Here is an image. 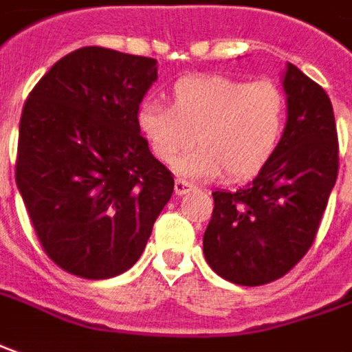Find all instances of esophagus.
Masks as SVG:
<instances>
[{"mask_svg": "<svg viewBox=\"0 0 352 352\" xmlns=\"http://www.w3.org/2000/svg\"><path fill=\"white\" fill-rule=\"evenodd\" d=\"M192 190V185L190 183H186V181H183V179H177L175 181V195L177 196H183L186 195V192H190Z\"/></svg>", "mask_w": 352, "mask_h": 352, "instance_id": "1", "label": "esophagus"}]
</instances>
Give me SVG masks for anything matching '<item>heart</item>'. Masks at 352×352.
<instances>
[{
	"mask_svg": "<svg viewBox=\"0 0 352 352\" xmlns=\"http://www.w3.org/2000/svg\"><path fill=\"white\" fill-rule=\"evenodd\" d=\"M287 102L270 80L248 82L226 75H196L177 80L169 107L144 104L136 125L154 156L173 164L188 179H216L223 171L233 179L256 173L274 154L283 135Z\"/></svg>",
	"mask_w": 352,
	"mask_h": 352,
	"instance_id": "b5f03b06",
	"label": "heart"
}]
</instances>
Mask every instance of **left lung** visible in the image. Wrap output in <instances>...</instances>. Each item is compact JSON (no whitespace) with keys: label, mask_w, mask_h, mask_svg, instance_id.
<instances>
[{"label":"left lung","mask_w":352,"mask_h":352,"mask_svg":"<svg viewBox=\"0 0 352 352\" xmlns=\"http://www.w3.org/2000/svg\"><path fill=\"white\" fill-rule=\"evenodd\" d=\"M281 86L287 123L274 154L252 183L212 192L204 256L236 285L276 281L307 254L336 185L339 146L329 98L293 63Z\"/></svg>","instance_id":"left-lung-1"}]
</instances>
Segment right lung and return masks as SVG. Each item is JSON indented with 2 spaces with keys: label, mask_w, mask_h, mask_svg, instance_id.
Here are the masks:
<instances>
[{
  "label": "right lung",
  "mask_w": 352,
  "mask_h": 352,
  "mask_svg": "<svg viewBox=\"0 0 352 352\" xmlns=\"http://www.w3.org/2000/svg\"><path fill=\"white\" fill-rule=\"evenodd\" d=\"M156 80V59L88 45L61 57L26 98L16 188L45 254L73 276L126 272L173 195V175L136 125Z\"/></svg>",
  "instance_id": "obj_1"
}]
</instances>
